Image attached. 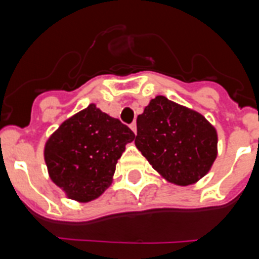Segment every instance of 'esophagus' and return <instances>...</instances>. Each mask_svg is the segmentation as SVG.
<instances>
[{
  "label": "esophagus",
  "mask_w": 259,
  "mask_h": 259,
  "mask_svg": "<svg viewBox=\"0 0 259 259\" xmlns=\"http://www.w3.org/2000/svg\"><path fill=\"white\" fill-rule=\"evenodd\" d=\"M130 128H131L132 130V132H134L135 135H136V132H137V127H136V123H132L131 125H130Z\"/></svg>",
  "instance_id": "34e87169"
}]
</instances>
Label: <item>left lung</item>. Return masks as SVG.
<instances>
[{"instance_id": "obj_1", "label": "left lung", "mask_w": 259, "mask_h": 259, "mask_svg": "<svg viewBox=\"0 0 259 259\" xmlns=\"http://www.w3.org/2000/svg\"><path fill=\"white\" fill-rule=\"evenodd\" d=\"M136 123L135 145L168 183L187 187L211 170L218 155V132L198 111L157 96Z\"/></svg>"}]
</instances>
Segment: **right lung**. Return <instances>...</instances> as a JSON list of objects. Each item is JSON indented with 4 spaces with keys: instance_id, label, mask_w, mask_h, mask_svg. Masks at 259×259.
<instances>
[{
    "instance_id": "1",
    "label": "right lung",
    "mask_w": 259,
    "mask_h": 259,
    "mask_svg": "<svg viewBox=\"0 0 259 259\" xmlns=\"http://www.w3.org/2000/svg\"><path fill=\"white\" fill-rule=\"evenodd\" d=\"M134 139L127 125L91 104L66 119L45 143L50 179L70 200H96L111 185L118 159Z\"/></svg>"
}]
</instances>
